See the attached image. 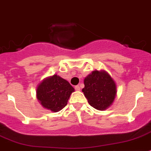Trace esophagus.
Here are the masks:
<instances>
[{
	"mask_svg": "<svg viewBox=\"0 0 151 151\" xmlns=\"http://www.w3.org/2000/svg\"><path fill=\"white\" fill-rule=\"evenodd\" d=\"M74 89H75V90L77 91H80L81 90V87H80V86H75V87H74Z\"/></svg>",
	"mask_w": 151,
	"mask_h": 151,
	"instance_id": "esophagus-1",
	"label": "esophagus"
}]
</instances>
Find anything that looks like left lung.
Here are the masks:
<instances>
[{
	"label": "left lung",
	"mask_w": 151,
	"mask_h": 151,
	"mask_svg": "<svg viewBox=\"0 0 151 151\" xmlns=\"http://www.w3.org/2000/svg\"><path fill=\"white\" fill-rule=\"evenodd\" d=\"M82 89L88 102L97 110H105L113 103L116 87L111 76L104 70H95L84 79Z\"/></svg>",
	"instance_id": "1"
}]
</instances>
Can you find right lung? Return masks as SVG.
I'll use <instances>...</instances> for the list:
<instances>
[{"mask_svg":"<svg viewBox=\"0 0 151 151\" xmlns=\"http://www.w3.org/2000/svg\"><path fill=\"white\" fill-rule=\"evenodd\" d=\"M74 91V89L67 81L53 75L40 83L37 89V98L43 108L57 112L67 105Z\"/></svg>","mask_w":151,"mask_h":151,"instance_id":"add662e5","label":"right lung"}]
</instances>
